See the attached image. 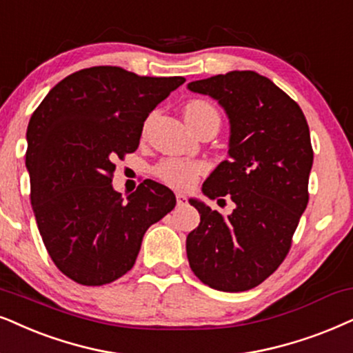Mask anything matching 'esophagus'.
Here are the masks:
<instances>
[{"instance_id": "1", "label": "esophagus", "mask_w": 353, "mask_h": 353, "mask_svg": "<svg viewBox=\"0 0 353 353\" xmlns=\"http://www.w3.org/2000/svg\"><path fill=\"white\" fill-rule=\"evenodd\" d=\"M176 200H177V205H179V207H184V205H187V197L184 194H177Z\"/></svg>"}]
</instances>
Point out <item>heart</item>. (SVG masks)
<instances>
[{
  "label": "heart",
  "instance_id": "b5f03b06",
  "mask_svg": "<svg viewBox=\"0 0 353 353\" xmlns=\"http://www.w3.org/2000/svg\"><path fill=\"white\" fill-rule=\"evenodd\" d=\"M185 119L189 125H195L205 119H213L220 123L218 110L210 102L202 99L190 101L185 105ZM205 169H207V166L200 161H190V159L182 158H168L163 159L159 164H156L154 174L158 179H161L169 187L185 190L190 189L197 182L199 177L205 172Z\"/></svg>",
  "mask_w": 353,
  "mask_h": 353
}]
</instances>
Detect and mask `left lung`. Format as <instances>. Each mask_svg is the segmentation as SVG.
<instances>
[{
    "mask_svg": "<svg viewBox=\"0 0 353 353\" xmlns=\"http://www.w3.org/2000/svg\"><path fill=\"white\" fill-rule=\"evenodd\" d=\"M189 89L220 102L231 123L230 159L203 182L210 199L228 195L223 216L202 202L200 225L185 241L190 269L220 292H246L279 269L292 248L310 194V127L300 105L256 71L192 81Z\"/></svg>",
    "mask_w": 353,
    "mask_h": 353,
    "instance_id": "8db88e82",
    "label": "left lung"
}]
</instances>
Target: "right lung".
Listing matches in <instances>:
<instances>
[{
  "label": "right lung",
  "instance_id": "1",
  "mask_svg": "<svg viewBox=\"0 0 353 353\" xmlns=\"http://www.w3.org/2000/svg\"><path fill=\"white\" fill-rule=\"evenodd\" d=\"M184 81L92 66L61 79L34 110L30 202L48 256L77 283L99 287L127 274L146 230L176 207L172 192L150 179L125 200L112 177L115 161L140 145L151 110Z\"/></svg>",
  "mask_w": 353,
  "mask_h": 353
}]
</instances>
